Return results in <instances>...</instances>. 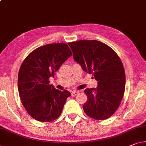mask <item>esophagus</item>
<instances>
[{
  "label": "esophagus",
  "instance_id": "1",
  "mask_svg": "<svg viewBox=\"0 0 146 146\" xmlns=\"http://www.w3.org/2000/svg\"><path fill=\"white\" fill-rule=\"evenodd\" d=\"M78 94V92H77V91H72L71 92V96H77V95Z\"/></svg>",
  "mask_w": 146,
  "mask_h": 146
}]
</instances>
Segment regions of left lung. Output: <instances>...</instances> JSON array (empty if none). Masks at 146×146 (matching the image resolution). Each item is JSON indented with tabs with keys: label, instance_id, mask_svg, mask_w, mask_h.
I'll return each mask as SVG.
<instances>
[{
	"label": "left lung",
	"instance_id": "obj_1",
	"mask_svg": "<svg viewBox=\"0 0 146 146\" xmlns=\"http://www.w3.org/2000/svg\"><path fill=\"white\" fill-rule=\"evenodd\" d=\"M73 58L98 81L96 88H87L83 110L94 119H108L117 110L125 87V73L121 59L112 48L97 40L68 43Z\"/></svg>",
	"mask_w": 146,
	"mask_h": 146
}]
</instances>
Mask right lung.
<instances>
[{
	"instance_id": "1",
	"label": "right lung",
	"mask_w": 146,
	"mask_h": 146,
	"mask_svg": "<svg viewBox=\"0 0 146 146\" xmlns=\"http://www.w3.org/2000/svg\"><path fill=\"white\" fill-rule=\"evenodd\" d=\"M71 55L66 43H50L36 48L23 62L18 74V91L23 106L32 118L49 122L60 115L71 94L54 88L49 84V78Z\"/></svg>"
}]
</instances>
